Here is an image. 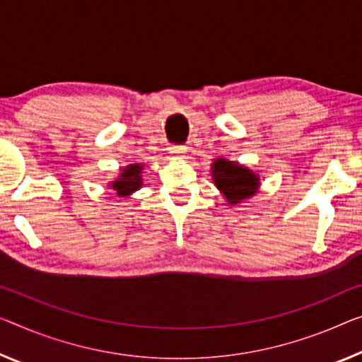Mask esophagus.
<instances>
[{
  "instance_id": "1",
  "label": "esophagus",
  "mask_w": 362,
  "mask_h": 362,
  "mask_svg": "<svg viewBox=\"0 0 362 362\" xmlns=\"http://www.w3.org/2000/svg\"><path fill=\"white\" fill-rule=\"evenodd\" d=\"M170 152L173 153V155H182V153H186V147H182V146H173L170 148Z\"/></svg>"
}]
</instances>
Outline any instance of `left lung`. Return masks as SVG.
<instances>
[{"label": "left lung", "instance_id": "1", "mask_svg": "<svg viewBox=\"0 0 362 362\" xmlns=\"http://www.w3.org/2000/svg\"><path fill=\"white\" fill-rule=\"evenodd\" d=\"M212 173L216 187L223 192L230 204H238L239 200L257 192L259 177L241 165L216 158L212 165Z\"/></svg>", "mask_w": 362, "mask_h": 362}]
</instances>
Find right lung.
<instances>
[{
    "mask_svg": "<svg viewBox=\"0 0 362 362\" xmlns=\"http://www.w3.org/2000/svg\"><path fill=\"white\" fill-rule=\"evenodd\" d=\"M141 171H142L141 165H129L127 168L123 170L119 180L111 182V187L115 189L118 196H127V194L137 191V189L142 186Z\"/></svg>",
    "mask_w": 362,
    "mask_h": 362,
    "instance_id": "obj_1",
    "label": "right lung"
}]
</instances>
